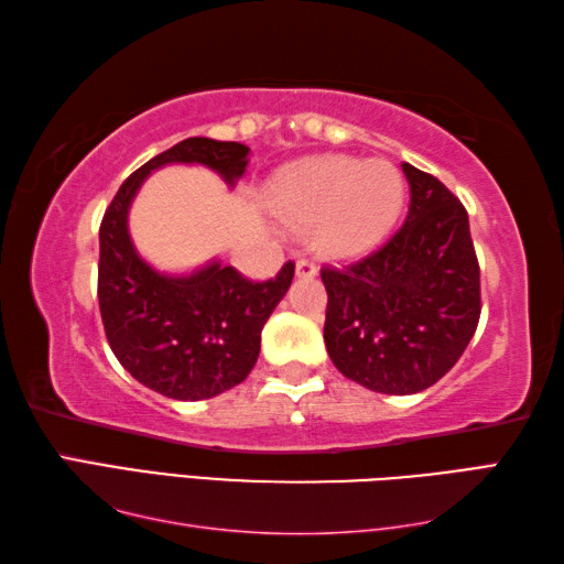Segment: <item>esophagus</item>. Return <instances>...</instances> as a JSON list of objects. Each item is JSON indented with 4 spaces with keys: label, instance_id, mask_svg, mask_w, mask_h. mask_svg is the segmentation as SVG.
I'll list each match as a JSON object with an SVG mask.
<instances>
[{
    "label": "esophagus",
    "instance_id": "1",
    "mask_svg": "<svg viewBox=\"0 0 564 564\" xmlns=\"http://www.w3.org/2000/svg\"><path fill=\"white\" fill-rule=\"evenodd\" d=\"M295 273L301 275V279H315V275H317L315 261H310V259H297V263H295Z\"/></svg>",
    "mask_w": 564,
    "mask_h": 564
}]
</instances>
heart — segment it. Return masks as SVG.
Returning a JSON list of instances; mask_svg holds the SVG:
<instances>
[{"instance_id": "1", "label": "heart", "mask_w": 564, "mask_h": 564, "mask_svg": "<svg viewBox=\"0 0 564 564\" xmlns=\"http://www.w3.org/2000/svg\"><path fill=\"white\" fill-rule=\"evenodd\" d=\"M402 191L392 164L329 154L283 174L271 191V206L289 225L310 230L317 254L351 259L390 232Z\"/></svg>"}]
</instances>
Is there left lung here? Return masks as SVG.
<instances>
[{"mask_svg":"<svg viewBox=\"0 0 564 564\" xmlns=\"http://www.w3.org/2000/svg\"><path fill=\"white\" fill-rule=\"evenodd\" d=\"M410 210L373 254L322 269L325 344L341 376L382 394L434 386L463 356L480 322V263L463 203L402 162Z\"/></svg>","mask_w":564,"mask_h":564,"instance_id":"left-lung-1","label":"left lung"}]
</instances>
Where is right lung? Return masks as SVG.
I'll return each instance as SVG.
<instances>
[{"instance_id":"1","label":"right lung","mask_w":564,"mask_h":564,"mask_svg":"<svg viewBox=\"0 0 564 564\" xmlns=\"http://www.w3.org/2000/svg\"><path fill=\"white\" fill-rule=\"evenodd\" d=\"M164 164H203L235 186L249 164L239 142L186 138L130 174L99 227V310L118 361L142 386L172 400H208L239 386L254 368L261 329L291 289L295 263L254 283L210 261L166 275L142 259L128 232L138 188Z\"/></svg>"}]
</instances>
